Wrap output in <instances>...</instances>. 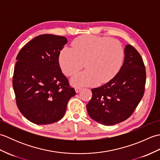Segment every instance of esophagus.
Here are the masks:
<instances>
[{
	"label": "esophagus",
	"instance_id": "obj_1",
	"mask_svg": "<svg viewBox=\"0 0 160 160\" xmlns=\"http://www.w3.org/2000/svg\"><path fill=\"white\" fill-rule=\"evenodd\" d=\"M81 89H82V88H81V87H77L75 88V90H76V93L80 92V91Z\"/></svg>",
	"mask_w": 160,
	"mask_h": 160
}]
</instances>
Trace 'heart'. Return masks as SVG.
<instances>
[{"instance_id": "heart-1", "label": "heart", "mask_w": 160, "mask_h": 160, "mask_svg": "<svg viewBox=\"0 0 160 160\" xmlns=\"http://www.w3.org/2000/svg\"><path fill=\"white\" fill-rule=\"evenodd\" d=\"M71 45L73 49L64 47L61 51L59 63L68 76H73L85 65V71L71 79L76 86L108 82L118 73L123 63L124 49L117 40L84 35L75 39Z\"/></svg>"}]
</instances>
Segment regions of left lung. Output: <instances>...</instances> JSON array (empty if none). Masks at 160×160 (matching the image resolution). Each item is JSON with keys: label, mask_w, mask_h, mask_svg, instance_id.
Instances as JSON below:
<instances>
[{"label": "left lung", "mask_w": 160, "mask_h": 160, "mask_svg": "<svg viewBox=\"0 0 160 160\" xmlns=\"http://www.w3.org/2000/svg\"><path fill=\"white\" fill-rule=\"evenodd\" d=\"M145 66L133 46L124 49L123 65L107 84L91 89L92 98L87 104L89 116L104 125H114L127 120L133 113L144 96Z\"/></svg>", "instance_id": "1"}]
</instances>
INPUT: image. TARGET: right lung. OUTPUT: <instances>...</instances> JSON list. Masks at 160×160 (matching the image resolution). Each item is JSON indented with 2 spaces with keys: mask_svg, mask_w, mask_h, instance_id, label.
Returning <instances> with one entry per match:
<instances>
[{
  "mask_svg": "<svg viewBox=\"0 0 160 160\" xmlns=\"http://www.w3.org/2000/svg\"><path fill=\"white\" fill-rule=\"evenodd\" d=\"M64 36H36L20 49L13 76L16 104L24 117L36 124L56 122L64 116L76 91L59 64Z\"/></svg>",
  "mask_w": 160,
  "mask_h": 160,
  "instance_id": "add662e5",
  "label": "right lung"
}]
</instances>
